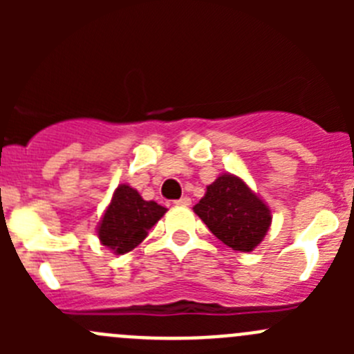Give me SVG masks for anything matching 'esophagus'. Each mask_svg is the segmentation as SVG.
Wrapping results in <instances>:
<instances>
[{
    "label": "esophagus",
    "instance_id": "34e87169",
    "mask_svg": "<svg viewBox=\"0 0 354 354\" xmlns=\"http://www.w3.org/2000/svg\"><path fill=\"white\" fill-rule=\"evenodd\" d=\"M174 203H176V205H183V207H188L192 203V200L188 198V197H181L180 200H174Z\"/></svg>",
    "mask_w": 354,
    "mask_h": 354
}]
</instances>
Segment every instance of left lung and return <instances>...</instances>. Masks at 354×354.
<instances>
[{"mask_svg":"<svg viewBox=\"0 0 354 354\" xmlns=\"http://www.w3.org/2000/svg\"><path fill=\"white\" fill-rule=\"evenodd\" d=\"M210 233L236 252H252L269 231L270 210L238 176L221 174L194 207Z\"/></svg>","mask_w":354,"mask_h":354,"instance_id":"left-lung-1","label":"left lung"}]
</instances>
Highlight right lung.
Segmentation results:
<instances>
[{"label": "right lung", "mask_w": 354, "mask_h": 354, "mask_svg": "<svg viewBox=\"0 0 354 354\" xmlns=\"http://www.w3.org/2000/svg\"><path fill=\"white\" fill-rule=\"evenodd\" d=\"M164 212L166 209L154 200L147 202L135 188L120 185L99 223L97 236L102 245L118 255H123L145 240L149 230Z\"/></svg>", "instance_id": "right-lung-1"}]
</instances>
